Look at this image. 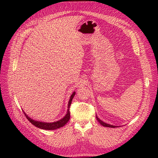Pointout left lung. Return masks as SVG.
Listing matches in <instances>:
<instances>
[{"mask_svg": "<svg viewBox=\"0 0 158 158\" xmlns=\"http://www.w3.org/2000/svg\"><path fill=\"white\" fill-rule=\"evenodd\" d=\"M96 118H97V120L98 121V122H99L100 124H101V125H102V126H103V127H110V128H115V127H116V126H114V125H109V124H107V123H106L103 122L102 120H100V119L97 117V115H96Z\"/></svg>", "mask_w": 158, "mask_h": 158, "instance_id": "obj_1", "label": "left lung"}]
</instances>
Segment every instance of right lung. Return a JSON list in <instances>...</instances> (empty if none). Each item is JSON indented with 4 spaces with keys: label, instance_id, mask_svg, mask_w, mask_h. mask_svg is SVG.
Returning a JSON list of instances; mask_svg holds the SVG:
<instances>
[{
    "label": "right lung",
    "instance_id": "right-lung-1",
    "mask_svg": "<svg viewBox=\"0 0 158 158\" xmlns=\"http://www.w3.org/2000/svg\"><path fill=\"white\" fill-rule=\"evenodd\" d=\"M76 94V92H74L73 94L71 95V96L70 98L69 102L68 103V109H67V112H66V114H65V116L63 118L60 119V120L55 121V122H52V123H46V122H42V121H35L30 118L29 116L26 114V113L24 112L26 118L28 119L32 125L35 126L36 127H38L41 129H44V130H55V129L63 127L64 126L66 123H68L70 119V111H69V108L70 106V104L72 103V100H73L74 96Z\"/></svg>",
    "mask_w": 158,
    "mask_h": 158
}]
</instances>
